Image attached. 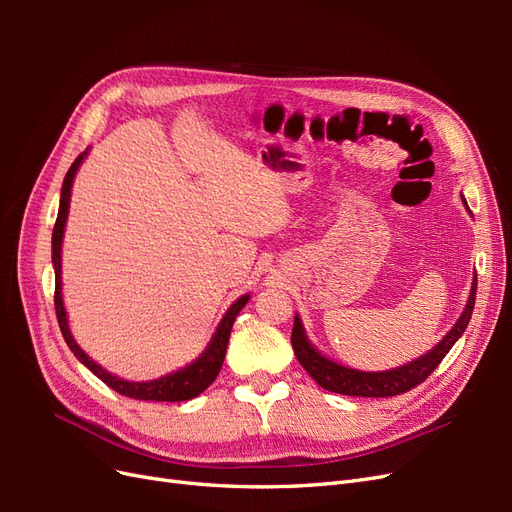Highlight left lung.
<instances>
[{"label":"left lung","instance_id":"left-lung-1","mask_svg":"<svg viewBox=\"0 0 512 512\" xmlns=\"http://www.w3.org/2000/svg\"><path fill=\"white\" fill-rule=\"evenodd\" d=\"M463 203H466V198H463ZM474 301H476V275L472 282L468 305L463 309L459 320L455 322V327L442 337V342L436 348H431L427 354L418 356L416 361L395 369L359 371L327 359V356L320 354L312 344H309L299 316H294L290 342H292V350H294V356H297V361L303 365L307 374L322 386V389L339 393V395H352V397H393L414 389L416 384H421L425 378L433 374V371H436V367L442 363L448 350L455 346L457 339L463 335V331H466L474 312Z\"/></svg>","mask_w":512,"mask_h":512}]
</instances>
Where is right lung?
Wrapping results in <instances>:
<instances>
[{"mask_svg":"<svg viewBox=\"0 0 512 512\" xmlns=\"http://www.w3.org/2000/svg\"><path fill=\"white\" fill-rule=\"evenodd\" d=\"M87 151L81 153L70 166V170L66 173L64 185H61V198H59V211H57V222L53 228V269H55V314H57V322L61 335H64L68 348L74 352L76 359H79L87 369L94 371V374L104 382L111 386L113 391H117L119 395H126L132 399H143V401H188L194 399L196 395L203 393L207 386L218 378L224 356H226V348H228V339H230V331L232 324H235L237 314L245 307V303L250 301V294H243L241 299H237L228 307V312L224 314V318L220 320L218 329H215L209 346L205 348V352L198 356L196 361H192L190 365H185L173 374L162 376L158 380H149V382H132V380H123L111 371H106L102 365H98L94 359H89V354H85L81 350V346L74 342V337L70 333L68 327V316H66V307H64V299H61V243H64V228H66V220H68V207H70V194H72V183H74V175L79 170L81 162L85 160Z\"/></svg>","mask_w":512,"mask_h":512,"instance_id":"1","label":"right lung"}]
</instances>
